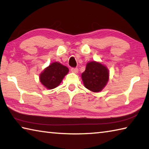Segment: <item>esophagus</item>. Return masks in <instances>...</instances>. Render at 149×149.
<instances>
[{
	"instance_id": "1",
	"label": "esophagus",
	"mask_w": 149,
	"mask_h": 149,
	"mask_svg": "<svg viewBox=\"0 0 149 149\" xmlns=\"http://www.w3.org/2000/svg\"><path fill=\"white\" fill-rule=\"evenodd\" d=\"M71 71H72V72H73V73H75V74H77V73L78 72V69L77 68H71Z\"/></svg>"
}]
</instances>
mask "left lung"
Listing matches in <instances>:
<instances>
[{"label":"left lung","instance_id":"1","mask_svg":"<svg viewBox=\"0 0 149 149\" xmlns=\"http://www.w3.org/2000/svg\"><path fill=\"white\" fill-rule=\"evenodd\" d=\"M84 86L93 92L101 91L109 79V71L107 67L99 62H88L86 68L81 74Z\"/></svg>","mask_w":149,"mask_h":149}]
</instances>
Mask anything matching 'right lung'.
<instances>
[{
	"mask_svg": "<svg viewBox=\"0 0 149 149\" xmlns=\"http://www.w3.org/2000/svg\"><path fill=\"white\" fill-rule=\"evenodd\" d=\"M68 72L66 66L58 62H53L40 74V81L48 89H52L58 86Z\"/></svg>",
	"mask_w": 149,
	"mask_h": 149,
	"instance_id": "add662e5",
	"label": "right lung"
}]
</instances>
